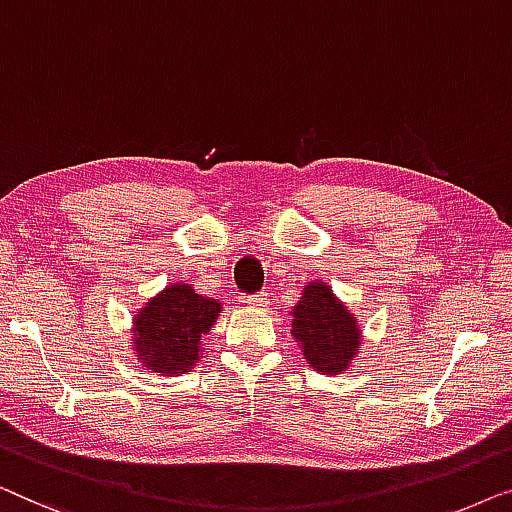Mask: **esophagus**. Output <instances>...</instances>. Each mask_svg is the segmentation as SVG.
<instances>
[{
  "label": "esophagus",
  "mask_w": 512,
  "mask_h": 512,
  "mask_svg": "<svg viewBox=\"0 0 512 512\" xmlns=\"http://www.w3.org/2000/svg\"><path fill=\"white\" fill-rule=\"evenodd\" d=\"M266 299H269V294L257 292V294H248V297L243 299V304L253 306V308H262V306H266Z\"/></svg>",
  "instance_id": "34e87169"
}]
</instances>
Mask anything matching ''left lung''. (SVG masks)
<instances>
[{"instance_id": "left-lung-1", "label": "left lung", "mask_w": 512, "mask_h": 512, "mask_svg": "<svg viewBox=\"0 0 512 512\" xmlns=\"http://www.w3.org/2000/svg\"><path fill=\"white\" fill-rule=\"evenodd\" d=\"M292 336L315 371L341 373L359 348V327L325 283H313L294 306Z\"/></svg>"}]
</instances>
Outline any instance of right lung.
Instances as JSON below:
<instances>
[{"mask_svg":"<svg viewBox=\"0 0 512 512\" xmlns=\"http://www.w3.org/2000/svg\"><path fill=\"white\" fill-rule=\"evenodd\" d=\"M220 308L218 301L201 297L190 285H169L136 315V355L155 373L190 371L201 338L213 327Z\"/></svg>","mask_w":512,"mask_h":512,"instance_id":"1","label":"right lung"}]
</instances>
